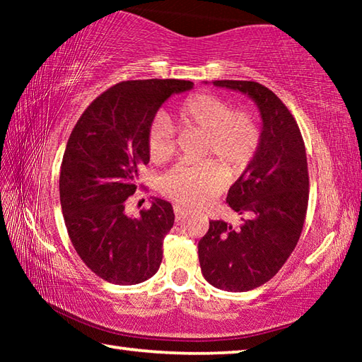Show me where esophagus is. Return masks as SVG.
Instances as JSON below:
<instances>
[{
    "instance_id": "34e87169",
    "label": "esophagus",
    "mask_w": 362,
    "mask_h": 362,
    "mask_svg": "<svg viewBox=\"0 0 362 362\" xmlns=\"http://www.w3.org/2000/svg\"><path fill=\"white\" fill-rule=\"evenodd\" d=\"M174 212H175V220H180V218H183V216H185V214H187V209H185V207L179 206V204H175V206H174Z\"/></svg>"
}]
</instances>
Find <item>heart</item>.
Listing matches in <instances>:
<instances>
[{
  "label": "heart",
  "mask_w": 362,
  "mask_h": 362,
  "mask_svg": "<svg viewBox=\"0 0 362 362\" xmlns=\"http://www.w3.org/2000/svg\"><path fill=\"white\" fill-rule=\"evenodd\" d=\"M183 127L203 132L201 163H179L159 179V189L175 203L198 207L222 192L230 175L246 169L262 142V127L254 113L235 110L230 100L216 94H194L179 107ZM150 158L163 163L174 153V126L166 115L158 113L146 134Z\"/></svg>",
  "instance_id": "1"
}]
</instances>
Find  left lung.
Wrapping results in <instances>:
<instances>
[{"instance_id": "1", "label": "left lung", "mask_w": 362, "mask_h": 362, "mask_svg": "<svg viewBox=\"0 0 362 362\" xmlns=\"http://www.w3.org/2000/svg\"><path fill=\"white\" fill-rule=\"evenodd\" d=\"M212 84L249 95L262 118L259 151L226 196L241 226L211 220L198 243L207 283L246 292L272 279L297 246L308 207V164L297 121L273 90L255 81Z\"/></svg>"}]
</instances>
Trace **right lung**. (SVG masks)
<instances>
[{"label": "right lung", "instance_id": "obj_1", "mask_svg": "<svg viewBox=\"0 0 362 362\" xmlns=\"http://www.w3.org/2000/svg\"><path fill=\"white\" fill-rule=\"evenodd\" d=\"M192 88L183 79L118 83L84 110L70 134L59 180L65 226L81 260L108 283H144L161 265L173 206L155 198L132 218L124 203L137 189L139 166L150 161L151 119L170 95Z\"/></svg>", "mask_w": 362, "mask_h": 362}]
</instances>
